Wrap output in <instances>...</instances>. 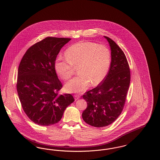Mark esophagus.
Listing matches in <instances>:
<instances>
[{
	"label": "esophagus",
	"instance_id": "esophagus-1",
	"mask_svg": "<svg viewBox=\"0 0 160 160\" xmlns=\"http://www.w3.org/2000/svg\"><path fill=\"white\" fill-rule=\"evenodd\" d=\"M74 99L75 100H77V99H79L80 98V95H74Z\"/></svg>",
	"mask_w": 160,
	"mask_h": 160
}]
</instances>
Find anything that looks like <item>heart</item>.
Listing matches in <instances>:
<instances>
[{
    "mask_svg": "<svg viewBox=\"0 0 160 160\" xmlns=\"http://www.w3.org/2000/svg\"><path fill=\"white\" fill-rule=\"evenodd\" d=\"M65 56L66 59H56L54 68L65 80L73 75L74 68H78V75L65 86L69 93L82 92L91 83L92 86L101 83L106 77L111 61V53L106 46L93 42H77L68 48Z\"/></svg>",
    "mask_w": 160,
    "mask_h": 160,
    "instance_id": "heart-1",
    "label": "heart"
}]
</instances>
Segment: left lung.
Here are the masks:
<instances>
[{
    "instance_id": "1",
    "label": "left lung",
    "mask_w": 160,
    "mask_h": 160,
    "mask_svg": "<svg viewBox=\"0 0 160 160\" xmlns=\"http://www.w3.org/2000/svg\"><path fill=\"white\" fill-rule=\"evenodd\" d=\"M111 63L102 82L83 95L88 107L82 113L84 121L95 127L112 123L122 112L130 84V71L126 56L116 43L107 37Z\"/></svg>"
}]
</instances>
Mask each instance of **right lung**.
<instances>
[{
    "instance_id": "add662e5",
    "label": "right lung",
    "mask_w": 160,
    "mask_h": 160,
    "mask_svg": "<svg viewBox=\"0 0 160 160\" xmlns=\"http://www.w3.org/2000/svg\"><path fill=\"white\" fill-rule=\"evenodd\" d=\"M70 38L47 37L31 46L18 69L17 90L23 110L33 122L49 126L59 122L74 102L69 94L59 95L62 87L54 63Z\"/></svg>"
}]
</instances>
